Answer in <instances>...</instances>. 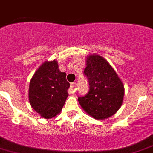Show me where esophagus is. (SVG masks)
Returning a JSON list of instances; mask_svg holds the SVG:
<instances>
[{
    "label": "esophagus",
    "instance_id": "34e87169",
    "mask_svg": "<svg viewBox=\"0 0 153 153\" xmlns=\"http://www.w3.org/2000/svg\"><path fill=\"white\" fill-rule=\"evenodd\" d=\"M76 86V82H72V83L71 84V91H72V92H74V89H75Z\"/></svg>",
    "mask_w": 153,
    "mask_h": 153
}]
</instances>
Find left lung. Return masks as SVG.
Masks as SVG:
<instances>
[{"instance_id":"left-lung-1","label":"left lung","mask_w":153,"mask_h":153,"mask_svg":"<svg viewBox=\"0 0 153 153\" xmlns=\"http://www.w3.org/2000/svg\"><path fill=\"white\" fill-rule=\"evenodd\" d=\"M83 74L89 82V89L78 101L83 110L98 120L114 114L122 105L124 87L114 70L102 57L89 56Z\"/></svg>"}]
</instances>
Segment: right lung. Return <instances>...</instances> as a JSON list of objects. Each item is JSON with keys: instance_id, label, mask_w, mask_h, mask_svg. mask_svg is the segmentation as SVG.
<instances>
[{"instance_id": "add662e5", "label": "right lung", "mask_w": 153, "mask_h": 153, "mask_svg": "<svg viewBox=\"0 0 153 153\" xmlns=\"http://www.w3.org/2000/svg\"><path fill=\"white\" fill-rule=\"evenodd\" d=\"M69 87L66 73L59 71L57 61H46L30 81L29 99L31 106L44 118H51L61 112L68 96Z\"/></svg>"}]
</instances>
